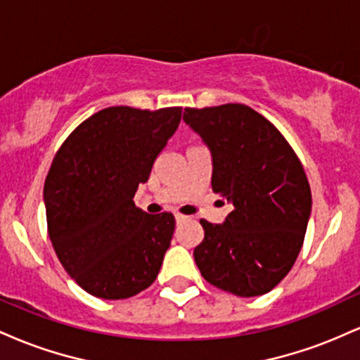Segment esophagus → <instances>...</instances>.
Instances as JSON below:
<instances>
[{"label": "esophagus", "instance_id": "34e87169", "mask_svg": "<svg viewBox=\"0 0 360 360\" xmlns=\"http://www.w3.org/2000/svg\"><path fill=\"white\" fill-rule=\"evenodd\" d=\"M186 218H188V217H186V214L176 213V220H177V221H184V220H186Z\"/></svg>", "mask_w": 360, "mask_h": 360}]
</instances>
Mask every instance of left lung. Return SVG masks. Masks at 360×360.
Here are the masks:
<instances>
[{"label":"left lung","mask_w":360,"mask_h":360,"mask_svg":"<svg viewBox=\"0 0 360 360\" xmlns=\"http://www.w3.org/2000/svg\"><path fill=\"white\" fill-rule=\"evenodd\" d=\"M213 157L212 188L233 205L223 225L200 220L194 260L210 284L250 298L288 276L303 247L311 189L301 160L267 118L240 103L184 108Z\"/></svg>","instance_id":"obj_1"}]
</instances>
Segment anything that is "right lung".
Listing matches in <instances>:
<instances>
[{
  "mask_svg": "<svg viewBox=\"0 0 360 360\" xmlns=\"http://www.w3.org/2000/svg\"><path fill=\"white\" fill-rule=\"evenodd\" d=\"M181 113V106L105 108L84 120L53 157L44 186L49 237L68 274L96 298H130L159 274L174 214L142 212L134 196Z\"/></svg>",
  "mask_w": 360,
  "mask_h": 360,
  "instance_id": "add662e5",
  "label": "right lung"
}]
</instances>
